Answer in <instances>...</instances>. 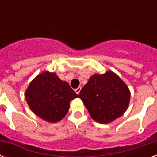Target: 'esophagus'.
<instances>
[{
	"label": "esophagus",
	"mask_w": 157,
	"mask_h": 157,
	"mask_svg": "<svg viewBox=\"0 0 157 157\" xmlns=\"http://www.w3.org/2000/svg\"><path fill=\"white\" fill-rule=\"evenodd\" d=\"M81 87H78V88L75 89V92H76V93L77 94H79V93H80V91H81Z\"/></svg>",
	"instance_id": "obj_1"
}]
</instances>
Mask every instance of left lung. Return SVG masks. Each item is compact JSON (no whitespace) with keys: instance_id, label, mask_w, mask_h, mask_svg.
Here are the masks:
<instances>
[{"instance_id":"obj_1","label":"left lung","mask_w":157,"mask_h":157,"mask_svg":"<svg viewBox=\"0 0 157 157\" xmlns=\"http://www.w3.org/2000/svg\"><path fill=\"white\" fill-rule=\"evenodd\" d=\"M79 98L90 117L107 124L121 117L129 107L130 92L124 81L112 71L94 74L81 89Z\"/></svg>"}]
</instances>
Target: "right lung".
<instances>
[{
    "instance_id": "obj_1",
    "label": "right lung",
    "mask_w": 157,
    "mask_h": 157,
    "mask_svg": "<svg viewBox=\"0 0 157 157\" xmlns=\"http://www.w3.org/2000/svg\"><path fill=\"white\" fill-rule=\"evenodd\" d=\"M77 96L67 82L48 71L33 79L25 92L26 101L31 110L51 123L59 121L66 116L70 101Z\"/></svg>"
}]
</instances>
